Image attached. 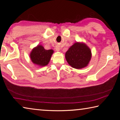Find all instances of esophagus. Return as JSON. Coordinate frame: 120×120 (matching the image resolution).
<instances>
[{"mask_svg":"<svg viewBox=\"0 0 120 120\" xmlns=\"http://www.w3.org/2000/svg\"><path fill=\"white\" fill-rule=\"evenodd\" d=\"M55 49H56V51L59 52V51H60V48H59V47H58V46H56Z\"/></svg>","mask_w":120,"mask_h":120,"instance_id":"1","label":"esophagus"}]
</instances>
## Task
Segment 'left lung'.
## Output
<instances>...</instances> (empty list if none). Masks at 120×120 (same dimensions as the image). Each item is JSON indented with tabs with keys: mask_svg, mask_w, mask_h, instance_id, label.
Instances as JSON below:
<instances>
[{
	"mask_svg": "<svg viewBox=\"0 0 120 120\" xmlns=\"http://www.w3.org/2000/svg\"><path fill=\"white\" fill-rule=\"evenodd\" d=\"M65 58L71 67L80 69L88 66L92 58V52L86 44L77 42L69 48Z\"/></svg>",
	"mask_w": 120,
	"mask_h": 120,
	"instance_id": "obj_1",
	"label": "left lung"
}]
</instances>
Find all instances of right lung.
<instances>
[{
    "instance_id": "right-lung-1",
    "label": "right lung",
    "mask_w": 120,
    "mask_h": 120,
    "mask_svg": "<svg viewBox=\"0 0 120 120\" xmlns=\"http://www.w3.org/2000/svg\"><path fill=\"white\" fill-rule=\"evenodd\" d=\"M54 51L45 50L42 45L38 44L34 48L30 54L32 62L39 67H44L49 63Z\"/></svg>"
}]
</instances>
